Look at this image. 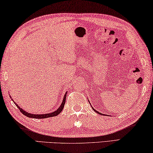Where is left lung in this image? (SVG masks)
Wrapping results in <instances>:
<instances>
[{
	"instance_id": "left-lung-1",
	"label": "left lung",
	"mask_w": 153,
	"mask_h": 153,
	"mask_svg": "<svg viewBox=\"0 0 153 153\" xmlns=\"http://www.w3.org/2000/svg\"><path fill=\"white\" fill-rule=\"evenodd\" d=\"M91 107H92V106H91ZM92 108H93V110H94V111H95V112H97V113H98V114H101V115H105V114H102V113H100V112H98V111H96V110H95V109H94V108H93V107H92Z\"/></svg>"
}]
</instances>
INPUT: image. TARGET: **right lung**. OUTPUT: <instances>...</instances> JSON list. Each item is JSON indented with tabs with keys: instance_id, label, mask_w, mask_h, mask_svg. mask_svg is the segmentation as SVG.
Segmentation results:
<instances>
[{
	"instance_id": "1",
	"label": "right lung",
	"mask_w": 153,
	"mask_h": 153,
	"mask_svg": "<svg viewBox=\"0 0 153 153\" xmlns=\"http://www.w3.org/2000/svg\"><path fill=\"white\" fill-rule=\"evenodd\" d=\"M66 94H65L64 96V99L62 100V102L61 103V105H60V106L57 108L56 111H53L52 112H50V113H47V114H31V113H29V112H27L26 111H24L23 109L22 108H20L18 104H16V102H15L13 101V100L11 98V97H11V100H13V102H14L15 104L16 105L18 108L19 110H20V111L21 112H22V114H24L25 116H26L27 117H29V118H34V119H45V118H49V117H56L57 115H58L60 112L62 111V110L64 108V104H65V102H66Z\"/></svg>"
}]
</instances>
